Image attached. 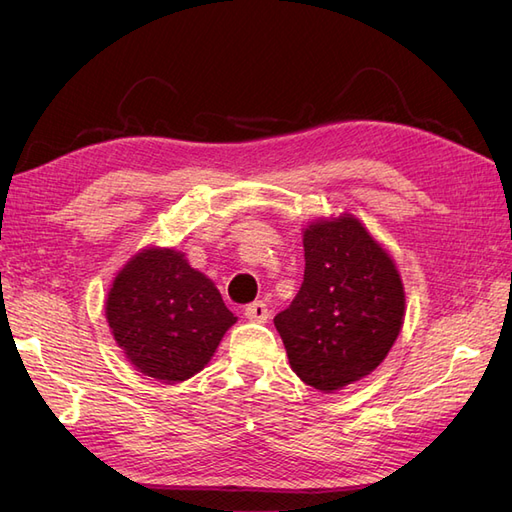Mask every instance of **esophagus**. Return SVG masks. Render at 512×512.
<instances>
[{"label": "esophagus", "mask_w": 512, "mask_h": 512, "mask_svg": "<svg viewBox=\"0 0 512 512\" xmlns=\"http://www.w3.org/2000/svg\"><path fill=\"white\" fill-rule=\"evenodd\" d=\"M245 317H247L249 321L267 323V319H269V308H267L265 302H254V304L245 306Z\"/></svg>", "instance_id": "esophagus-1"}]
</instances>
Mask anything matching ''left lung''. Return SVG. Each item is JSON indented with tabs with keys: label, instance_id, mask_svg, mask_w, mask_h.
Returning <instances> with one entry per match:
<instances>
[{
	"label": "left lung",
	"instance_id": "1",
	"mask_svg": "<svg viewBox=\"0 0 512 512\" xmlns=\"http://www.w3.org/2000/svg\"><path fill=\"white\" fill-rule=\"evenodd\" d=\"M304 282L273 323L291 369L332 393L369 376L404 321V286L389 254L350 215L304 232Z\"/></svg>",
	"mask_w": 512,
	"mask_h": 512
}]
</instances>
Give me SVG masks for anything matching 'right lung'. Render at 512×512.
I'll use <instances>...</instances> for the list:
<instances>
[{
  "mask_svg": "<svg viewBox=\"0 0 512 512\" xmlns=\"http://www.w3.org/2000/svg\"><path fill=\"white\" fill-rule=\"evenodd\" d=\"M106 319L145 376L182 382L215 354L236 321L217 286L173 249H145L112 282Z\"/></svg>",
  "mask_w": 512,
  "mask_h": 512,
  "instance_id": "add662e5",
  "label": "right lung"
}]
</instances>
